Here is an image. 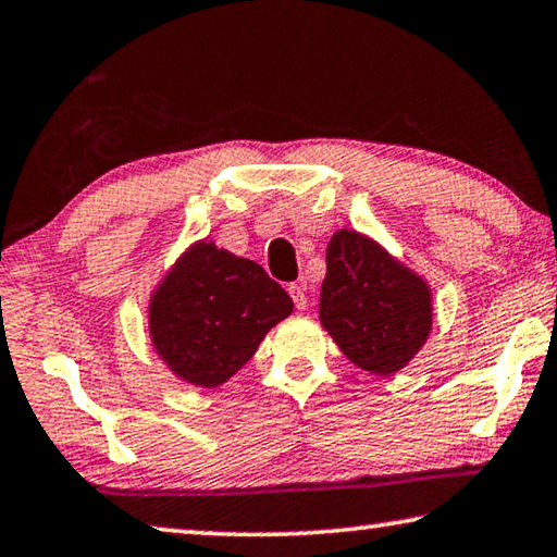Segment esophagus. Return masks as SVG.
Listing matches in <instances>:
<instances>
[{
    "instance_id": "obj_1",
    "label": "esophagus",
    "mask_w": 557,
    "mask_h": 557,
    "mask_svg": "<svg viewBox=\"0 0 557 557\" xmlns=\"http://www.w3.org/2000/svg\"><path fill=\"white\" fill-rule=\"evenodd\" d=\"M287 292H289V297H292V301H295V307H297V309H305V307H307L305 287H299V285H289V287H287Z\"/></svg>"
}]
</instances>
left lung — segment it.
Returning a JSON list of instances; mask_svg holds the SVG:
<instances>
[{"label": "left lung", "instance_id": "left-lung-1", "mask_svg": "<svg viewBox=\"0 0 557 557\" xmlns=\"http://www.w3.org/2000/svg\"><path fill=\"white\" fill-rule=\"evenodd\" d=\"M319 322L358 369L391 375L428 342V282L369 235L342 228L326 248Z\"/></svg>", "mask_w": 557, "mask_h": 557}]
</instances>
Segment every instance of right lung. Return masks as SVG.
<instances>
[{
	"label": "right lung",
	"mask_w": 557,
	"mask_h": 557,
	"mask_svg": "<svg viewBox=\"0 0 557 557\" xmlns=\"http://www.w3.org/2000/svg\"><path fill=\"white\" fill-rule=\"evenodd\" d=\"M292 307L287 292L258 262L199 240L149 299V336L176 379L215 388L250 361Z\"/></svg>",
	"instance_id": "obj_1"
}]
</instances>
